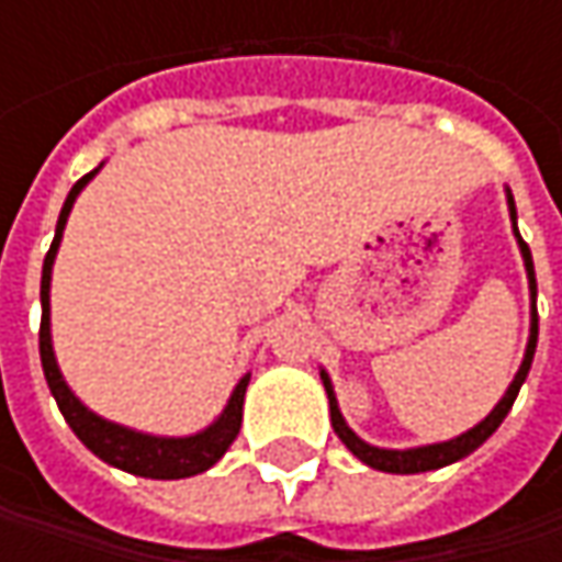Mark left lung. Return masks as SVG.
<instances>
[{
  "label": "left lung",
  "mask_w": 562,
  "mask_h": 562,
  "mask_svg": "<svg viewBox=\"0 0 562 562\" xmlns=\"http://www.w3.org/2000/svg\"><path fill=\"white\" fill-rule=\"evenodd\" d=\"M507 205H509V222H513V234H516V244H519V252H522V262H526V278H529V296H531V325H529V344H526V357H522V366H519V372L513 375L509 381L507 394L497 400V406L487 413L485 419L479 422V425H472L469 431L463 435H457V438H450V441L441 443H425V447H406V450H391V447H375V443L362 441L357 431L344 422L340 416V406H337L335 397V384H331V378L328 372L322 369L318 375H322V384H325V394H328V406H331V425H335V435L340 441L347 443V450L357 457L359 463L372 465L378 472H394V475H416V472H431V469H441V465L457 463V460H463L469 457L472 450H479L482 443L501 428V422L507 419L509 406H513V400L519 394V387H522V381L529 375L531 369V359H535V347H538V310H535V296H538V284H535V266H531V249L529 244L522 240V234H519V227H516V203H513V193H509L507 187Z\"/></svg>",
  "instance_id": "8db88e82"
}]
</instances>
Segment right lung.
Returning <instances> with one entry per match:
<instances>
[{"instance_id": "obj_1", "label": "right lung", "mask_w": 562, "mask_h": 562, "mask_svg": "<svg viewBox=\"0 0 562 562\" xmlns=\"http://www.w3.org/2000/svg\"><path fill=\"white\" fill-rule=\"evenodd\" d=\"M99 168H93L90 175H83L71 187L68 200H65L61 212H58L53 247H49L46 259H43V281H40V306H43V318H40V362H43V375H46V384L53 391L61 416L71 425V431L97 453L102 463L124 469V472L140 475V479H190V475H200V472L218 463L225 457L227 447L237 438L240 422H244V394H247L249 372L237 381V387L231 391L222 416L212 425H205L203 431H196V435L168 438V435H146V431H137V428H127V425L97 416L68 387V381H65L58 362H55L53 322H49V284H53L55 252H58L61 234H65V225H68V215L75 209V200L80 196V190L97 178Z\"/></svg>"}]
</instances>
